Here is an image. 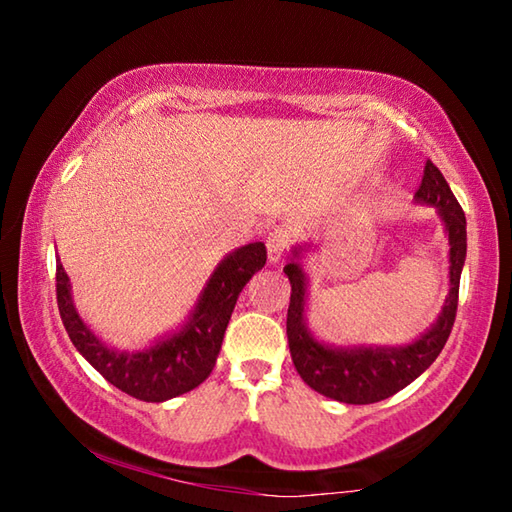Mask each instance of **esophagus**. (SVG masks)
I'll list each match as a JSON object with an SVG mask.
<instances>
[{
	"mask_svg": "<svg viewBox=\"0 0 512 512\" xmlns=\"http://www.w3.org/2000/svg\"><path fill=\"white\" fill-rule=\"evenodd\" d=\"M289 232L284 228H275L268 232L266 237V253H268V262L277 264L284 257V250L289 248Z\"/></svg>",
	"mask_w": 512,
	"mask_h": 512,
	"instance_id": "esophagus-1",
	"label": "esophagus"
}]
</instances>
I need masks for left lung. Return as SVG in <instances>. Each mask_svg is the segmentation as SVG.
I'll list each match as a JSON object with an SVG mask.
<instances>
[{"label": "left lung", "instance_id": "8db88e82", "mask_svg": "<svg viewBox=\"0 0 512 512\" xmlns=\"http://www.w3.org/2000/svg\"><path fill=\"white\" fill-rule=\"evenodd\" d=\"M415 203L436 207L449 241V293L433 325L418 339L402 345H334L318 341L307 325L309 275L302 259L311 246L291 250L284 266L291 282L287 336L293 366L309 388L343 404H372L402 391L427 370L445 348L454 327L458 307V284L467 253L465 214L449 189L443 173L427 160Z\"/></svg>", "mask_w": 512, "mask_h": 512}]
</instances>
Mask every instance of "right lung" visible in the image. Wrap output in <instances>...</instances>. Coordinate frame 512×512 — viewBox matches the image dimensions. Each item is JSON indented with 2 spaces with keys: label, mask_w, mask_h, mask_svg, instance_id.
I'll list each match as a JSON object with an SVG mask.
<instances>
[{
  "label": "right lung",
  "mask_w": 512,
  "mask_h": 512,
  "mask_svg": "<svg viewBox=\"0 0 512 512\" xmlns=\"http://www.w3.org/2000/svg\"><path fill=\"white\" fill-rule=\"evenodd\" d=\"M266 264L262 241L246 244L216 264L183 325L144 350H117L101 341L76 311L72 284L56 259V300L69 339L112 386L142 402H167L210 377L221 352L225 327L241 289Z\"/></svg>",
  "instance_id": "1"
}]
</instances>
